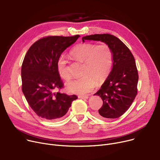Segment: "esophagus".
<instances>
[{
    "label": "esophagus",
    "mask_w": 160,
    "mask_h": 160,
    "mask_svg": "<svg viewBox=\"0 0 160 160\" xmlns=\"http://www.w3.org/2000/svg\"><path fill=\"white\" fill-rule=\"evenodd\" d=\"M78 98H82V99H86V98H88V95H79Z\"/></svg>",
    "instance_id": "34e87169"
}]
</instances>
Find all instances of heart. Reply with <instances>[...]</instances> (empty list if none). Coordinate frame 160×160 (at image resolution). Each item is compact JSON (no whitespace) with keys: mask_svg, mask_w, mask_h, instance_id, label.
I'll use <instances>...</instances> for the list:
<instances>
[{"mask_svg":"<svg viewBox=\"0 0 160 160\" xmlns=\"http://www.w3.org/2000/svg\"><path fill=\"white\" fill-rule=\"evenodd\" d=\"M71 55L83 64L82 71L83 77L72 80L67 84V89L71 93L79 95L89 93L94 88L95 81L103 82L112 70L113 52L107 43H80L72 48ZM57 68L63 80L69 81L71 79L67 62L63 56L58 59Z\"/></svg>","mask_w":160,"mask_h":160,"instance_id":"heart-1","label":"heart"}]
</instances>
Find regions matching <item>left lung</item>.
I'll return each instance as SVG.
<instances>
[{"label":"left lung","instance_id":"8db88e82","mask_svg":"<svg viewBox=\"0 0 160 160\" xmlns=\"http://www.w3.org/2000/svg\"><path fill=\"white\" fill-rule=\"evenodd\" d=\"M84 40L101 41L113 52V68L100 89L94 95L101 97L103 104L95 115L100 119H115L122 115L138 95V71L135 59L122 41L115 36L103 33L82 38Z\"/></svg>","mask_w":160,"mask_h":160}]
</instances>
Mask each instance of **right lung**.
<instances>
[{"mask_svg":"<svg viewBox=\"0 0 160 160\" xmlns=\"http://www.w3.org/2000/svg\"><path fill=\"white\" fill-rule=\"evenodd\" d=\"M80 37L48 36L36 41L24 56L21 67L22 91L39 117L53 121L68 112L75 95L62 93L64 84L57 62L64 50Z\"/></svg>","mask_w":160,"mask_h":160,"instance_id":"add662e5","label":"right lung"}]
</instances>
